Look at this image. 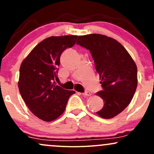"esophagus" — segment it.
I'll list each match as a JSON object with an SVG mask.
<instances>
[{"label": "esophagus", "instance_id": "1", "mask_svg": "<svg viewBox=\"0 0 154 154\" xmlns=\"http://www.w3.org/2000/svg\"><path fill=\"white\" fill-rule=\"evenodd\" d=\"M82 95H84L85 97H88V96H90V95H91V92L86 91V92H85V93H83Z\"/></svg>", "mask_w": 154, "mask_h": 154}]
</instances>
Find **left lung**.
Masks as SVG:
<instances>
[{
	"instance_id": "1",
	"label": "left lung",
	"mask_w": 154,
	"mask_h": 154,
	"mask_svg": "<svg viewBox=\"0 0 154 154\" xmlns=\"http://www.w3.org/2000/svg\"><path fill=\"white\" fill-rule=\"evenodd\" d=\"M77 45L90 51L103 90L96 93L103 106L96 114L111 119L130 104L137 85V69L128 51L114 39L100 34L78 36Z\"/></svg>"
}]
</instances>
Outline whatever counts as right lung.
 Wrapping results in <instances>:
<instances>
[{
  "instance_id": "add662e5",
  "label": "right lung",
  "mask_w": 154,
  "mask_h": 154,
  "mask_svg": "<svg viewBox=\"0 0 154 154\" xmlns=\"http://www.w3.org/2000/svg\"><path fill=\"white\" fill-rule=\"evenodd\" d=\"M77 35L45 38L24 59L19 70V90L33 114L45 122L57 119L66 109L69 98L75 93L55 82L64 50L76 43Z\"/></svg>"
}]
</instances>
